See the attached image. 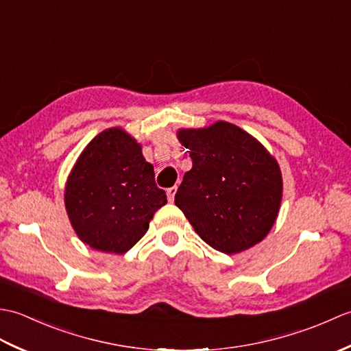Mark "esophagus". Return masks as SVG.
<instances>
[{"mask_svg":"<svg viewBox=\"0 0 351 351\" xmlns=\"http://www.w3.org/2000/svg\"><path fill=\"white\" fill-rule=\"evenodd\" d=\"M175 195H176V187H171L167 190V199L169 202H173L175 200Z\"/></svg>","mask_w":351,"mask_h":351,"instance_id":"34e87169","label":"esophagus"}]
</instances>
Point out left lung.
Instances as JSON below:
<instances>
[{"label":"left lung","instance_id":"8db88e82","mask_svg":"<svg viewBox=\"0 0 351 351\" xmlns=\"http://www.w3.org/2000/svg\"><path fill=\"white\" fill-rule=\"evenodd\" d=\"M193 167L184 175L175 205L213 249L234 255L270 232L282 202L279 162L240 126L219 121L181 128Z\"/></svg>","mask_w":351,"mask_h":351}]
</instances>
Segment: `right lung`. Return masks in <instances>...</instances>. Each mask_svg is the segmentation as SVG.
<instances>
[{"instance_id": "obj_1", "label": "right lung", "mask_w": 351, "mask_h": 351, "mask_svg": "<svg viewBox=\"0 0 351 351\" xmlns=\"http://www.w3.org/2000/svg\"><path fill=\"white\" fill-rule=\"evenodd\" d=\"M166 204L141 145L119 126L104 130L83 149L64 185L66 213L80 240L116 255L147 232L155 211Z\"/></svg>"}]
</instances>
